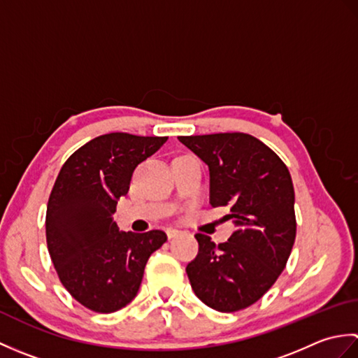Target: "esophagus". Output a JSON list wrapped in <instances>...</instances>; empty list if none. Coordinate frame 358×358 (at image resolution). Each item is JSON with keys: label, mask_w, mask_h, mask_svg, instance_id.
Masks as SVG:
<instances>
[{"label": "esophagus", "mask_w": 358, "mask_h": 358, "mask_svg": "<svg viewBox=\"0 0 358 358\" xmlns=\"http://www.w3.org/2000/svg\"><path fill=\"white\" fill-rule=\"evenodd\" d=\"M166 234H167V238L172 240V238L177 237V235L180 234V231H178V229H173V227H171V229L166 231Z\"/></svg>", "instance_id": "esophagus-1"}]
</instances>
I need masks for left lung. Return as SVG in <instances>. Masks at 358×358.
<instances>
[{
	"label": "left lung",
	"mask_w": 358,
	"mask_h": 358,
	"mask_svg": "<svg viewBox=\"0 0 358 358\" xmlns=\"http://www.w3.org/2000/svg\"><path fill=\"white\" fill-rule=\"evenodd\" d=\"M209 167L212 208H231L235 232L215 245L196 234L186 272L195 295L220 313L254 305L283 272L295 241V194L280 157L241 132L178 136Z\"/></svg>",
	"instance_id": "obj_1"
}]
</instances>
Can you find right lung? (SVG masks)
<instances>
[{
    "label": "right lung",
    "mask_w": 358,
    "mask_h": 358,
    "mask_svg": "<svg viewBox=\"0 0 358 358\" xmlns=\"http://www.w3.org/2000/svg\"><path fill=\"white\" fill-rule=\"evenodd\" d=\"M166 140L100 135L67 158L53 185L45 214L49 254L63 286L95 313H115L135 299L150 254L167 240L163 231H120L112 217L135 167Z\"/></svg>",
    "instance_id": "add662e5"
}]
</instances>
